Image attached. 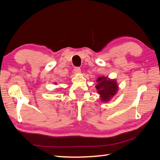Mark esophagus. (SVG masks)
<instances>
[{
  "label": "esophagus",
  "instance_id": "34e87169",
  "mask_svg": "<svg viewBox=\"0 0 160 160\" xmlns=\"http://www.w3.org/2000/svg\"><path fill=\"white\" fill-rule=\"evenodd\" d=\"M73 71L75 74H79V73H81V69L79 68V67H75L73 69Z\"/></svg>",
  "mask_w": 160,
  "mask_h": 160
}]
</instances>
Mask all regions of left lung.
<instances>
[{"mask_svg":"<svg viewBox=\"0 0 160 160\" xmlns=\"http://www.w3.org/2000/svg\"><path fill=\"white\" fill-rule=\"evenodd\" d=\"M95 85L97 92L100 96V100L104 103L108 102L118 93L119 85L115 79H111L107 77H99Z\"/></svg>","mask_w":160,"mask_h":160,"instance_id":"left-lung-1","label":"left lung"}]
</instances>
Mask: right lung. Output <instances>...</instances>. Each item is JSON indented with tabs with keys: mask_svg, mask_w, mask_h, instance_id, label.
I'll use <instances>...</instances> for the list:
<instances>
[{
	"mask_svg": "<svg viewBox=\"0 0 160 160\" xmlns=\"http://www.w3.org/2000/svg\"><path fill=\"white\" fill-rule=\"evenodd\" d=\"M55 84H56V83H55Z\"/></svg>",
	"mask_w": 160,
	"mask_h": 160,
	"instance_id": "1",
	"label": "right lung"
}]
</instances>
